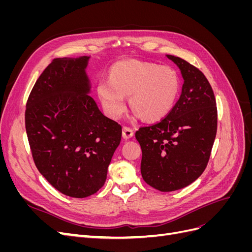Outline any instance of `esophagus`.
<instances>
[{"mask_svg":"<svg viewBox=\"0 0 252 252\" xmlns=\"http://www.w3.org/2000/svg\"><path fill=\"white\" fill-rule=\"evenodd\" d=\"M122 135H123V138L125 140L130 139V138H132V136H133V130H132L131 128L125 126V127H123V131H122Z\"/></svg>","mask_w":252,"mask_h":252,"instance_id":"esophagus-1","label":"esophagus"}]
</instances>
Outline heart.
Segmentation results:
<instances>
[{
    "mask_svg": "<svg viewBox=\"0 0 252 252\" xmlns=\"http://www.w3.org/2000/svg\"><path fill=\"white\" fill-rule=\"evenodd\" d=\"M179 75L169 67L139 60H126L117 63L110 70V80L97 83V95L105 112L119 119L126 109V98L135 116L148 122L165 118L180 94Z\"/></svg>",
    "mask_w": 252,
    "mask_h": 252,
    "instance_id": "obj_1",
    "label": "heart"
}]
</instances>
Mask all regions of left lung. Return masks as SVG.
<instances>
[{"mask_svg":"<svg viewBox=\"0 0 252 252\" xmlns=\"http://www.w3.org/2000/svg\"><path fill=\"white\" fill-rule=\"evenodd\" d=\"M167 58L184 79L181 96L166 118L135 132L143 180L163 192L184 188L203 173L218 126L215 94L204 73L179 57Z\"/></svg>","mask_w":252,"mask_h":252,"instance_id":"8db88e82","label":"left lung"}]
</instances>
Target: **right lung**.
Returning <instances> with one entry per match:
<instances>
[{
    "label": "right lung",
    "mask_w": 252,
    "mask_h": 252,
    "mask_svg": "<svg viewBox=\"0 0 252 252\" xmlns=\"http://www.w3.org/2000/svg\"><path fill=\"white\" fill-rule=\"evenodd\" d=\"M89 58L52 60L36 80L25 111L36 168L60 192L78 199L103 187L122 136L121 125L105 117L88 94Z\"/></svg>",
    "instance_id": "add662e5"
}]
</instances>
